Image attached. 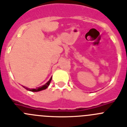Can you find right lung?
Here are the masks:
<instances>
[{"mask_svg": "<svg viewBox=\"0 0 127 127\" xmlns=\"http://www.w3.org/2000/svg\"><path fill=\"white\" fill-rule=\"evenodd\" d=\"M52 80V77L51 78L49 79V80L48 81H47V83H46L45 85H42V86H40V87L37 88H35V89H29V88H25V86H24V87L26 89V90H28L30 91V92H39V91H42V90H46V88H47L48 86H49V84H50L51 83V81Z\"/></svg>", "mask_w": 127, "mask_h": 127, "instance_id": "1", "label": "right lung"}]
</instances>
